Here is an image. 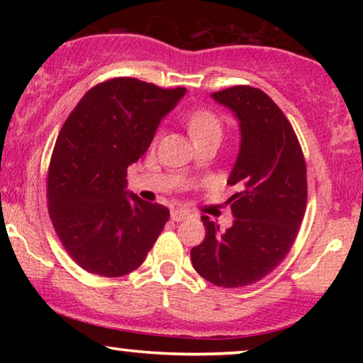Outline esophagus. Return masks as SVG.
Returning <instances> with one entry per match:
<instances>
[{
  "label": "esophagus",
  "instance_id": "esophagus-1",
  "mask_svg": "<svg viewBox=\"0 0 363 363\" xmlns=\"http://www.w3.org/2000/svg\"><path fill=\"white\" fill-rule=\"evenodd\" d=\"M190 216V211H186V210H182V208H175V210H172V213H170V218L173 221H183L185 220V218H188Z\"/></svg>",
  "mask_w": 363,
  "mask_h": 363
}]
</instances>
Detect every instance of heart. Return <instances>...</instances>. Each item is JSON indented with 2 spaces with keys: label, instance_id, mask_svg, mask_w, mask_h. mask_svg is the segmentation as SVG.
Here are the masks:
<instances>
[{
  "label": "heart",
  "instance_id": "1",
  "mask_svg": "<svg viewBox=\"0 0 363 363\" xmlns=\"http://www.w3.org/2000/svg\"><path fill=\"white\" fill-rule=\"evenodd\" d=\"M188 130L195 142H201L210 137H220L223 133V125L220 117L210 111L193 112L186 121Z\"/></svg>",
  "mask_w": 363,
  "mask_h": 363
}]
</instances>
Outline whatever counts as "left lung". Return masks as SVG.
<instances>
[{
  "label": "left lung",
  "instance_id": "1",
  "mask_svg": "<svg viewBox=\"0 0 363 363\" xmlns=\"http://www.w3.org/2000/svg\"><path fill=\"white\" fill-rule=\"evenodd\" d=\"M240 122L241 145L228 185V230L201 216L206 236L191 250L195 271L220 287L255 284L289 252L306 213V160L294 128L274 101L251 86L213 92Z\"/></svg>",
  "mask_w": 363,
  "mask_h": 363
}]
</instances>
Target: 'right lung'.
I'll use <instances>...</instances> for the list:
<instances>
[{"mask_svg": "<svg viewBox=\"0 0 363 363\" xmlns=\"http://www.w3.org/2000/svg\"><path fill=\"white\" fill-rule=\"evenodd\" d=\"M185 92L116 77L94 86L64 122L48 172L49 216L91 274L135 271L168 221V208L128 191L125 177Z\"/></svg>", "mask_w": 363, "mask_h": 363, "instance_id": "add662e5", "label": "right lung"}]
</instances>
